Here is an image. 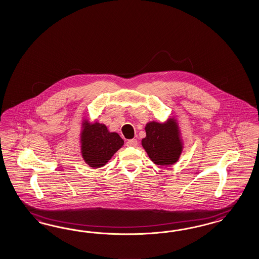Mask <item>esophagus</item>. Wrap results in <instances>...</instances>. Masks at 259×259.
I'll list each match as a JSON object with an SVG mask.
<instances>
[{"label": "esophagus", "instance_id": "1", "mask_svg": "<svg viewBox=\"0 0 259 259\" xmlns=\"http://www.w3.org/2000/svg\"><path fill=\"white\" fill-rule=\"evenodd\" d=\"M138 145V142L136 139H131L126 142V146L127 147H136Z\"/></svg>", "mask_w": 259, "mask_h": 259}]
</instances>
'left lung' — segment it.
<instances>
[{"mask_svg": "<svg viewBox=\"0 0 259 259\" xmlns=\"http://www.w3.org/2000/svg\"><path fill=\"white\" fill-rule=\"evenodd\" d=\"M145 130L147 136L142 139V146L149 159L158 165L176 163L184 148L176 120L170 118L165 123L152 121Z\"/></svg>", "mask_w": 259, "mask_h": 259, "instance_id": "8db88e82", "label": "left lung"}]
</instances>
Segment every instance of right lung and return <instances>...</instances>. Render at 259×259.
I'll return each mask as SVG.
<instances>
[{
	"mask_svg": "<svg viewBox=\"0 0 259 259\" xmlns=\"http://www.w3.org/2000/svg\"><path fill=\"white\" fill-rule=\"evenodd\" d=\"M81 154L91 167H101L111 160L114 153L122 148L124 140L118 133H110L107 126L100 123H89L83 120L80 133Z\"/></svg>",
	"mask_w": 259,
	"mask_h": 259,
	"instance_id": "obj_1",
	"label": "right lung"
}]
</instances>
